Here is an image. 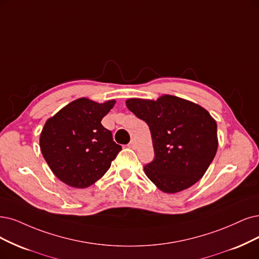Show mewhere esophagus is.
<instances>
[{
  "instance_id": "obj_1",
  "label": "esophagus",
  "mask_w": 259,
  "mask_h": 259,
  "mask_svg": "<svg viewBox=\"0 0 259 259\" xmlns=\"http://www.w3.org/2000/svg\"><path fill=\"white\" fill-rule=\"evenodd\" d=\"M128 146H129L130 148H132V149H136V148H137V143H136V141L131 140L130 143L128 144Z\"/></svg>"
}]
</instances>
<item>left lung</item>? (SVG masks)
I'll use <instances>...</instances> for the list:
<instances>
[{
	"label": "left lung",
	"mask_w": 259,
	"mask_h": 259,
	"mask_svg": "<svg viewBox=\"0 0 259 259\" xmlns=\"http://www.w3.org/2000/svg\"><path fill=\"white\" fill-rule=\"evenodd\" d=\"M127 108L149 127L155 159L145 174L161 191L176 193L204 176L218 149L217 122L200 105L176 96L131 98Z\"/></svg>",
	"instance_id": "left-lung-1"
}]
</instances>
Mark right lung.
Instances as JSON below:
<instances>
[{
  "label": "right lung",
  "instance_id": "1",
  "mask_svg": "<svg viewBox=\"0 0 259 259\" xmlns=\"http://www.w3.org/2000/svg\"><path fill=\"white\" fill-rule=\"evenodd\" d=\"M115 100L98 103L79 98L49 118L40 135V150L54 175L73 188H88L110 168L121 146L101 120Z\"/></svg>",
  "mask_w": 259,
  "mask_h": 259
}]
</instances>
